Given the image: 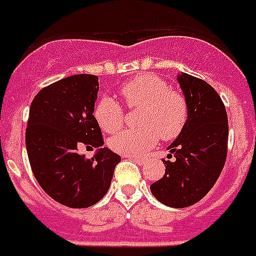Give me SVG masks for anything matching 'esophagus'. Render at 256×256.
I'll use <instances>...</instances> for the list:
<instances>
[{"label":"esophagus","mask_w":256,"mask_h":256,"mask_svg":"<svg viewBox=\"0 0 256 256\" xmlns=\"http://www.w3.org/2000/svg\"><path fill=\"white\" fill-rule=\"evenodd\" d=\"M132 160H134L136 164H138V165H144L145 164V160L144 158H141V157H134Z\"/></svg>","instance_id":"esophagus-1"}]
</instances>
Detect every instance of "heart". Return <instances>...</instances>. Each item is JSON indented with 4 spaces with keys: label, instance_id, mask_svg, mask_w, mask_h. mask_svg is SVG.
Masks as SVG:
<instances>
[{
    "label": "heart",
    "instance_id": "heart-1",
    "mask_svg": "<svg viewBox=\"0 0 256 256\" xmlns=\"http://www.w3.org/2000/svg\"><path fill=\"white\" fill-rule=\"evenodd\" d=\"M120 94L130 110L140 108V126L124 130L110 138V146L115 152L138 156L152 148L158 138L174 140L185 130L189 118L188 100L184 94L170 88L162 78L153 74L138 75L122 86ZM94 116L107 134L120 130L124 122V110L110 96L96 103Z\"/></svg>",
    "mask_w": 256,
    "mask_h": 256
}]
</instances>
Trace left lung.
I'll list each match as a JSON object with an SVG mask.
<instances>
[{
    "mask_svg": "<svg viewBox=\"0 0 256 256\" xmlns=\"http://www.w3.org/2000/svg\"><path fill=\"white\" fill-rule=\"evenodd\" d=\"M178 83L189 106L185 130L168 149L165 174L150 185L154 197L170 208H188L209 193L228 156V124L216 90L200 78L182 72Z\"/></svg>",
    "mask_w": 256,
    "mask_h": 256,
    "instance_id": "1",
    "label": "left lung"
}]
</instances>
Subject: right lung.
Returning <instances> with one entry per match:
<instances>
[{
  "instance_id": "1",
  "label": "right lung",
  "mask_w": 256,
  "mask_h": 256,
  "mask_svg": "<svg viewBox=\"0 0 256 256\" xmlns=\"http://www.w3.org/2000/svg\"><path fill=\"white\" fill-rule=\"evenodd\" d=\"M98 91V76L79 74L42 88L30 106L26 149L34 177L52 200L75 209L106 196L122 160L102 148L103 134L94 116ZM83 144L100 150L86 159L77 152Z\"/></svg>"
}]
</instances>
